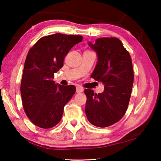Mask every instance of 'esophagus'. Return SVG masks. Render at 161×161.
Masks as SVG:
<instances>
[{"label": "esophagus", "mask_w": 161, "mask_h": 161, "mask_svg": "<svg viewBox=\"0 0 161 161\" xmlns=\"http://www.w3.org/2000/svg\"><path fill=\"white\" fill-rule=\"evenodd\" d=\"M76 92H77V93H81V92H84V89L82 87L77 86V88H76Z\"/></svg>", "instance_id": "1"}]
</instances>
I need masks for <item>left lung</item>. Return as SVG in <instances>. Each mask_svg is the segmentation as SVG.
<instances>
[{
  "label": "left lung",
  "instance_id": "left-lung-1",
  "mask_svg": "<svg viewBox=\"0 0 161 161\" xmlns=\"http://www.w3.org/2000/svg\"><path fill=\"white\" fill-rule=\"evenodd\" d=\"M89 45L96 51L97 64L91 77L103 84V93L85 89V113L95 126L107 127L124 116L133 84V70L129 53L116 37L98 38Z\"/></svg>",
  "mask_w": 161,
  "mask_h": 161
}]
</instances>
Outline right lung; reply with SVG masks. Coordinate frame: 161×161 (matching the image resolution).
Returning a JSON list of instances; mask_svg holds the SVG:
<instances>
[{
    "instance_id": "obj_1",
    "label": "right lung",
    "mask_w": 161,
    "mask_h": 161,
    "mask_svg": "<svg viewBox=\"0 0 161 161\" xmlns=\"http://www.w3.org/2000/svg\"><path fill=\"white\" fill-rule=\"evenodd\" d=\"M82 39L81 35L56 33L41 37L30 49L20 93L24 111L35 126L50 129L60 121L64 106L76 87L55 84L54 75L63 66L69 50Z\"/></svg>"
}]
</instances>
